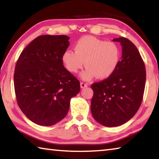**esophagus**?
Returning <instances> with one entry per match:
<instances>
[{
    "instance_id": "1",
    "label": "esophagus",
    "mask_w": 159,
    "mask_h": 159,
    "mask_svg": "<svg viewBox=\"0 0 159 159\" xmlns=\"http://www.w3.org/2000/svg\"><path fill=\"white\" fill-rule=\"evenodd\" d=\"M88 85V83H83V82L80 83V88H85L87 87Z\"/></svg>"
}]
</instances>
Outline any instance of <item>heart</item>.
Instances as JSON below:
<instances>
[{"instance_id": "obj_1", "label": "heart", "mask_w": 159, "mask_h": 159, "mask_svg": "<svg viewBox=\"0 0 159 159\" xmlns=\"http://www.w3.org/2000/svg\"><path fill=\"white\" fill-rule=\"evenodd\" d=\"M74 51L67 50L64 52L63 62L66 69L73 74L78 73L84 65L87 66L80 75L85 80L96 76L99 79H107L114 73L120 62L118 45L94 36L80 38L74 45Z\"/></svg>"}]
</instances>
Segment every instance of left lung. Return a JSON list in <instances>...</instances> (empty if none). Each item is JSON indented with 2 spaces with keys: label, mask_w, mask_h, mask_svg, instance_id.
Returning a JSON list of instances; mask_svg holds the SVG:
<instances>
[{
  "label": "left lung",
  "mask_w": 159,
  "mask_h": 159,
  "mask_svg": "<svg viewBox=\"0 0 159 159\" xmlns=\"http://www.w3.org/2000/svg\"><path fill=\"white\" fill-rule=\"evenodd\" d=\"M112 41L122 46L117 69L109 78L91 85V113L107 127L123 125L134 116L141 105L146 83L144 63L135 45L124 37Z\"/></svg>",
  "instance_id": "1"
}]
</instances>
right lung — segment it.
I'll return each mask as SVG.
<instances>
[{
  "instance_id": "1",
  "label": "right lung",
  "mask_w": 159,
  "mask_h": 159,
  "mask_svg": "<svg viewBox=\"0 0 159 159\" xmlns=\"http://www.w3.org/2000/svg\"><path fill=\"white\" fill-rule=\"evenodd\" d=\"M65 35H43L32 41L16 64L14 85L20 109L32 122L50 126L69 111L70 100L80 91V82L63 65L69 45Z\"/></svg>"
}]
</instances>
